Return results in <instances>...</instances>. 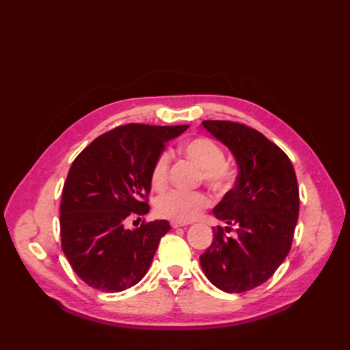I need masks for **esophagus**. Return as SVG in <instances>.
<instances>
[{"mask_svg":"<svg viewBox=\"0 0 350 350\" xmlns=\"http://www.w3.org/2000/svg\"><path fill=\"white\" fill-rule=\"evenodd\" d=\"M170 224H171V227H173V228H177V227H185V226H188V222H182V221H171Z\"/></svg>","mask_w":350,"mask_h":350,"instance_id":"34e87169","label":"esophagus"}]
</instances>
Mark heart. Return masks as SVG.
<instances>
[{"mask_svg":"<svg viewBox=\"0 0 350 350\" xmlns=\"http://www.w3.org/2000/svg\"><path fill=\"white\" fill-rule=\"evenodd\" d=\"M182 152L202 171V179L217 192H226L234 180L233 170L226 162L221 146L207 137H196L182 146ZM170 154L162 152L154 159L150 170V182L156 191H162L168 183ZM211 198L202 191H170L158 197L154 203L156 213L162 218L189 222L196 219L207 206Z\"/></svg>","mask_w":350,"mask_h":350,"instance_id":"obj_1","label":"heart"}]
</instances>
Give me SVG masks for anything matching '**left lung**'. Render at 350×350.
<instances>
[{
	"label": "left lung",
	"mask_w": 350,
	"mask_h": 350,
	"mask_svg": "<svg viewBox=\"0 0 350 350\" xmlns=\"http://www.w3.org/2000/svg\"><path fill=\"white\" fill-rule=\"evenodd\" d=\"M203 128L226 144L239 167L236 185L213 209L228 224L213 228L200 256L203 272L227 293H242L269 280L284 262L299 215V188L292 162L263 133L247 124L204 120Z\"/></svg>",
	"instance_id": "obj_1"
}]
</instances>
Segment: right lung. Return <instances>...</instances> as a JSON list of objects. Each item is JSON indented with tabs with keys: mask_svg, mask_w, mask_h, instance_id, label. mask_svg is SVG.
I'll return each instance as SVG.
<instances>
[{
	"mask_svg": "<svg viewBox=\"0 0 350 350\" xmlns=\"http://www.w3.org/2000/svg\"><path fill=\"white\" fill-rule=\"evenodd\" d=\"M180 126L129 123L92 141L69 170L60 206L62 248L85 284L122 292L147 273L170 222H144L126 228L132 215H146L150 170Z\"/></svg>",
	"mask_w": 350,
	"mask_h": 350,
	"instance_id": "add662e5",
	"label": "right lung"
}]
</instances>
